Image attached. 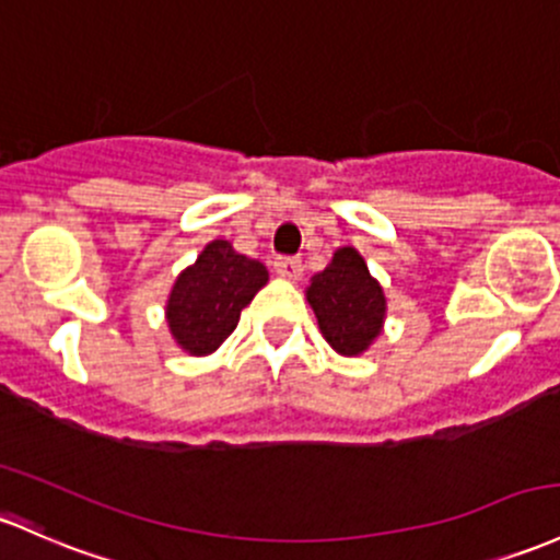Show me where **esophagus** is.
Here are the masks:
<instances>
[{
    "label": "esophagus",
    "mask_w": 560,
    "mask_h": 560,
    "mask_svg": "<svg viewBox=\"0 0 560 560\" xmlns=\"http://www.w3.org/2000/svg\"><path fill=\"white\" fill-rule=\"evenodd\" d=\"M273 268L276 273L287 281H298L300 276H303V262H300L298 257H279V260L273 262Z\"/></svg>",
    "instance_id": "esophagus-1"
}]
</instances>
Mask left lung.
I'll return each mask as SVG.
<instances>
[{
    "instance_id": "8db88e82",
    "label": "left lung",
    "mask_w": 560,
    "mask_h": 560,
    "mask_svg": "<svg viewBox=\"0 0 560 560\" xmlns=\"http://www.w3.org/2000/svg\"><path fill=\"white\" fill-rule=\"evenodd\" d=\"M305 300L335 353L355 359L383 335L388 298L355 247H340L329 266L311 279Z\"/></svg>"
}]
</instances>
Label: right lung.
I'll use <instances>...</instances> for the list:
<instances>
[{
    "instance_id": "obj_1",
    "label": "right lung",
    "mask_w": 560,
    "mask_h": 560,
    "mask_svg": "<svg viewBox=\"0 0 560 560\" xmlns=\"http://www.w3.org/2000/svg\"><path fill=\"white\" fill-rule=\"evenodd\" d=\"M268 284L262 262L238 255L225 238H214L172 284L164 318L172 340L188 355H210L236 329L242 308Z\"/></svg>"
}]
</instances>
